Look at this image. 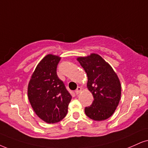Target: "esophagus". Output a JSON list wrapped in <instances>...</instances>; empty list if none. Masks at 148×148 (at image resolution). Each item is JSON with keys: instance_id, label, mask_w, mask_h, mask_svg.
<instances>
[{"instance_id": "1", "label": "esophagus", "mask_w": 148, "mask_h": 148, "mask_svg": "<svg viewBox=\"0 0 148 148\" xmlns=\"http://www.w3.org/2000/svg\"><path fill=\"white\" fill-rule=\"evenodd\" d=\"M82 91V88L80 86H78L77 88V89H76L75 90V92L76 94H79L80 92H81Z\"/></svg>"}]
</instances>
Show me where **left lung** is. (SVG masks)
Segmentation results:
<instances>
[{
  "instance_id": "obj_1",
  "label": "left lung",
  "mask_w": 148,
  "mask_h": 148,
  "mask_svg": "<svg viewBox=\"0 0 148 148\" xmlns=\"http://www.w3.org/2000/svg\"><path fill=\"white\" fill-rule=\"evenodd\" d=\"M88 77L87 87L94 97L85 113L95 121H103L112 115L119 103L121 86L119 79L112 67L101 56L91 53L77 58Z\"/></svg>"
}]
</instances>
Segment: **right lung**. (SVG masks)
<instances>
[{"label": "right lung", "instance_id": "right-lung-1", "mask_svg": "<svg viewBox=\"0 0 148 148\" xmlns=\"http://www.w3.org/2000/svg\"><path fill=\"white\" fill-rule=\"evenodd\" d=\"M59 56L49 54L40 62L29 82L28 98L36 114L48 123L65 117L71 98L57 75Z\"/></svg>", "mask_w": 148, "mask_h": 148}]
</instances>
